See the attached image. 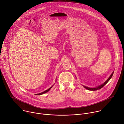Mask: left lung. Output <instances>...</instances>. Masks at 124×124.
<instances>
[{
  "label": "left lung",
  "mask_w": 124,
  "mask_h": 124,
  "mask_svg": "<svg viewBox=\"0 0 124 124\" xmlns=\"http://www.w3.org/2000/svg\"><path fill=\"white\" fill-rule=\"evenodd\" d=\"M113 72H114V71L112 72V73L111 74V75H110V76L108 77V78L104 82V83H103L102 84H101V85H99V86H97V87H95V88H89V87H86V86H83V85H82L85 88H86V89H87V90H90V91H97V90H100V89H101L102 88H103L107 83L109 81V80L111 79V77L112 76V75H113Z\"/></svg>",
  "instance_id": "1"
}]
</instances>
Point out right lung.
Returning a JSON list of instances; mask_svg holds the SVG:
<instances>
[{
  "mask_svg": "<svg viewBox=\"0 0 124 124\" xmlns=\"http://www.w3.org/2000/svg\"><path fill=\"white\" fill-rule=\"evenodd\" d=\"M53 85V86H54ZM53 86H52L51 88H50L49 89H48V90H46L45 91H44V92H42V93H37V94H36V95H42V94H44V93H47V92H48L51 89V88L53 87Z\"/></svg>",
  "mask_w": 124,
  "mask_h": 124,
  "instance_id": "add662e5",
  "label": "right lung"
}]
</instances>
